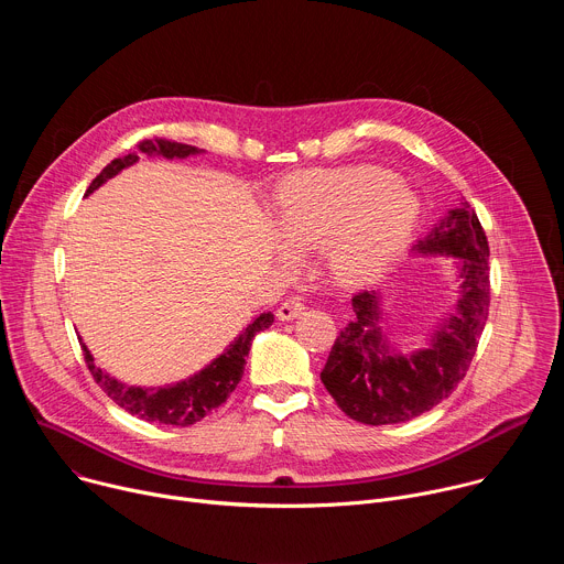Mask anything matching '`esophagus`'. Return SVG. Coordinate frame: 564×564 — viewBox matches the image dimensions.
Instances as JSON below:
<instances>
[{"mask_svg": "<svg viewBox=\"0 0 564 564\" xmlns=\"http://www.w3.org/2000/svg\"><path fill=\"white\" fill-rule=\"evenodd\" d=\"M305 310V303H303V299L299 296V294H292V296H288L281 305H279V310H276V316L281 318V321H292V318H296L301 312Z\"/></svg>", "mask_w": 564, "mask_h": 564, "instance_id": "1", "label": "esophagus"}]
</instances>
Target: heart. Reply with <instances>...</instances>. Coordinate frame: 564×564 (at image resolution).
<instances>
[{"label":"heart","mask_w":564,"mask_h":564,"mask_svg":"<svg viewBox=\"0 0 564 564\" xmlns=\"http://www.w3.org/2000/svg\"><path fill=\"white\" fill-rule=\"evenodd\" d=\"M420 216L417 196L375 165L299 172L276 194L274 225L294 250L321 248L328 274L355 285L381 272Z\"/></svg>","instance_id":"1"}]
</instances>
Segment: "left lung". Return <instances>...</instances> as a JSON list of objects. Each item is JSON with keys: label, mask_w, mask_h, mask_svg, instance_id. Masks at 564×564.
<instances>
[{"label": "left lung", "mask_w": 564, "mask_h": 564, "mask_svg": "<svg viewBox=\"0 0 564 564\" xmlns=\"http://www.w3.org/2000/svg\"><path fill=\"white\" fill-rule=\"evenodd\" d=\"M415 250L455 257L462 276L457 314L435 333L431 348L411 357L392 355L377 326L379 296L364 290L352 296L355 318L321 370L337 406L368 426L409 422L444 401L464 379L489 318V240L468 203L451 209Z\"/></svg>", "instance_id": "1"}]
</instances>
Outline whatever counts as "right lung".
I'll list each match as a JSON object with an SVG mask.
<instances>
[{"label":"right lung","instance_id":"right-lung-1","mask_svg":"<svg viewBox=\"0 0 564 564\" xmlns=\"http://www.w3.org/2000/svg\"><path fill=\"white\" fill-rule=\"evenodd\" d=\"M138 149L142 153H155L163 158H187L200 151L198 147L174 142L167 138L142 140ZM135 160H138L135 153H127L122 158L111 160V163L94 178L87 194L98 189L105 181L113 178L124 167L133 165ZM272 321H274L272 312L257 316L252 324L234 339V344L220 357H216L205 370L189 377L187 381H181L176 386H165V388L144 390V388L120 383L118 379H113L111 375H107L102 368L94 364V357L85 344H83V352L96 383L116 401L120 409H124L127 413L144 422L167 424V426H192L203 417L212 415L220 404H225V399L234 392L240 377H243L246 357L250 352L254 335L270 328Z\"/></svg>","mask_w":564,"mask_h":564}]
</instances>
